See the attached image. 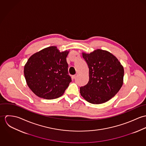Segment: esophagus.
<instances>
[{"mask_svg":"<svg viewBox=\"0 0 146 146\" xmlns=\"http://www.w3.org/2000/svg\"><path fill=\"white\" fill-rule=\"evenodd\" d=\"M76 77H77V74L74 75H72V79H75Z\"/></svg>","mask_w":146,"mask_h":146,"instance_id":"esophagus-1","label":"esophagus"}]
</instances>
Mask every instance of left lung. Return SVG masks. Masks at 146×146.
Returning <instances> with one entry per match:
<instances>
[{"instance_id": "left-lung-1", "label": "left lung", "mask_w": 146, "mask_h": 146, "mask_svg": "<svg viewBox=\"0 0 146 146\" xmlns=\"http://www.w3.org/2000/svg\"><path fill=\"white\" fill-rule=\"evenodd\" d=\"M89 68V82L80 88L81 96L92 104H101L114 97L123 84L124 67L110 52L98 49L82 53Z\"/></svg>"}]
</instances>
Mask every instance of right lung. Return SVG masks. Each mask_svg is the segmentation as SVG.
Masks as SVG:
<instances>
[{
    "label": "right lung",
    "mask_w": 146,
    "mask_h": 146,
    "mask_svg": "<svg viewBox=\"0 0 146 146\" xmlns=\"http://www.w3.org/2000/svg\"><path fill=\"white\" fill-rule=\"evenodd\" d=\"M69 50L60 52L56 46L33 54L24 66L29 88L38 97L53 100L61 97L71 82L66 57Z\"/></svg>",
    "instance_id": "1"
}]
</instances>
